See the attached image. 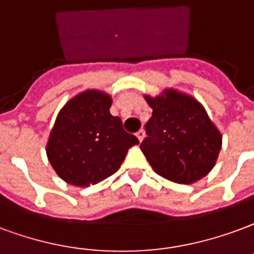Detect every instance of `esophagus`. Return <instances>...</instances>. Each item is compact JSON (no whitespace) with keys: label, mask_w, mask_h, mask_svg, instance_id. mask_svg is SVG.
<instances>
[{"label":"esophagus","mask_w":254,"mask_h":254,"mask_svg":"<svg viewBox=\"0 0 254 254\" xmlns=\"http://www.w3.org/2000/svg\"><path fill=\"white\" fill-rule=\"evenodd\" d=\"M136 136L137 138H138V141H142V140H144V136H145V132H144L142 129H140V130L136 133Z\"/></svg>","instance_id":"34e87169"}]
</instances>
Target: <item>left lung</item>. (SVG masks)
Masks as SVG:
<instances>
[{
	"instance_id": "1",
	"label": "left lung",
	"mask_w": 254,
	"mask_h": 254,
	"mask_svg": "<svg viewBox=\"0 0 254 254\" xmlns=\"http://www.w3.org/2000/svg\"><path fill=\"white\" fill-rule=\"evenodd\" d=\"M145 101L153 113L140 148L153 171L179 185L204 178L217 163L222 134L202 103L175 89Z\"/></svg>"
}]
</instances>
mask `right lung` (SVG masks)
<instances>
[{"label":"right lung","mask_w":254,"mask_h":254,"mask_svg":"<svg viewBox=\"0 0 254 254\" xmlns=\"http://www.w3.org/2000/svg\"><path fill=\"white\" fill-rule=\"evenodd\" d=\"M112 95L84 90L60 109L46 152L60 179L76 187L97 185L121 167L127 149L138 144L120 117L110 114Z\"/></svg>","instance_id":"1"}]
</instances>
